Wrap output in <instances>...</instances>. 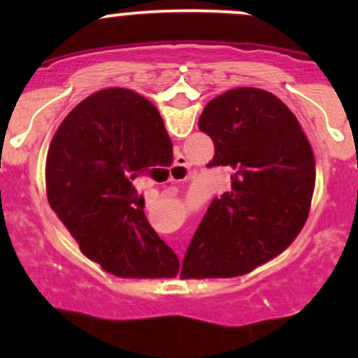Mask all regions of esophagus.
I'll use <instances>...</instances> for the list:
<instances>
[{"label": "esophagus", "mask_w": 358, "mask_h": 358, "mask_svg": "<svg viewBox=\"0 0 358 358\" xmlns=\"http://www.w3.org/2000/svg\"><path fill=\"white\" fill-rule=\"evenodd\" d=\"M171 182H183V180L189 178L190 175V169H189V162L187 159L178 154L175 159V164L171 166Z\"/></svg>", "instance_id": "1"}]
</instances>
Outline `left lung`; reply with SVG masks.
I'll use <instances>...</instances> for the list:
<instances>
[{
  "instance_id": "left-lung-1",
  "label": "left lung",
  "mask_w": 358,
  "mask_h": 358,
  "mask_svg": "<svg viewBox=\"0 0 358 358\" xmlns=\"http://www.w3.org/2000/svg\"><path fill=\"white\" fill-rule=\"evenodd\" d=\"M199 129L215 143L208 166L232 168V189L209 204L180 279L244 275L301 232L315 187V157L296 115L259 88L213 99Z\"/></svg>"
}]
</instances>
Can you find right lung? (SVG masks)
Returning <instances> with one entry per match:
<instances>
[{
	"mask_svg": "<svg viewBox=\"0 0 358 358\" xmlns=\"http://www.w3.org/2000/svg\"><path fill=\"white\" fill-rule=\"evenodd\" d=\"M173 145L154 103L126 88L93 93L59 126L46 196L81 251L117 277H176L178 256L150 227L135 180Z\"/></svg>",
	"mask_w": 358,
	"mask_h": 358,
	"instance_id": "add662e5",
	"label": "right lung"
}]
</instances>
